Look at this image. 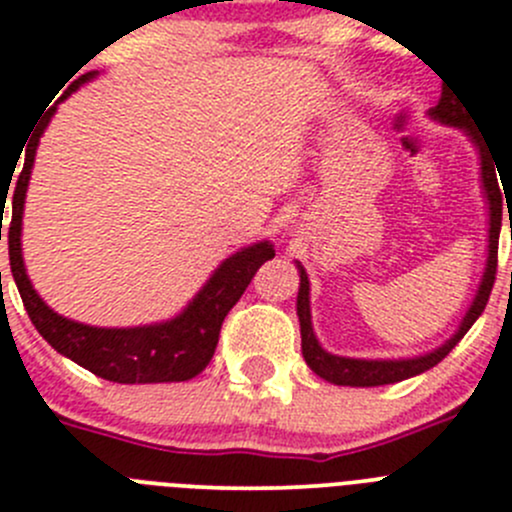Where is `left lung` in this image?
Segmentation results:
<instances>
[{
  "mask_svg": "<svg viewBox=\"0 0 512 512\" xmlns=\"http://www.w3.org/2000/svg\"><path fill=\"white\" fill-rule=\"evenodd\" d=\"M435 119L445 124H455V127H463L473 142L480 150V160H483V187L485 195H488L490 205V250H488V267H485L483 282H480V290L475 295L473 305L465 312L463 325L460 330L445 342L443 347H438L435 352L423 357H413V360H352V357H337L330 355L320 347L315 332H312L310 322V282H307L305 270L300 267V292H297V317H300V335H302V355H305V362L312 367V372H317L320 377H325L327 382H335V385H350V388H375V385H390V382L408 380V377L420 375V372L430 370V367L438 365L460 340H463L465 332L473 327V322L478 320L480 312L488 305L490 290L495 285V272H498V240H500V222H503V195L505 187H500L503 177L495 172V155L490 157L488 142L483 140V135L478 132L473 122H470V112L463 104V99H458V94L448 92L443 87V97L440 102L430 109ZM508 202V197H505Z\"/></svg>",
  "mask_w": 512,
  "mask_h": 512,
  "instance_id": "left-lung-1",
  "label": "left lung"
}]
</instances>
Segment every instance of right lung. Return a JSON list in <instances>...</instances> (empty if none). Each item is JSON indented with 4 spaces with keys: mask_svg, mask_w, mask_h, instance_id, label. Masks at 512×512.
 I'll return each mask as SVG.
<instances>
[{
    "mask_svg": "<svg viewBox=\"0 0 512 512\" xmlns=\"http://www.w3.org/2000/svg\"><path fill=\"white\" fill-rule=\"evenodd\" d=\"M89 77H92V72L82 74L77 82H72L67 94L74 92L79 84L87 82ZM52 112L44 117V122L37 127V135L32 137L27 147L24 167L17 177V185H14L12 220H9L7 232L9 265H12L14 282H17V290L22 295L29 320L54 350L62 352L64 357L74 360L77 365L87 367L97 377H104V380L135 385V382H182L200 375L207 362L212 360V355H215L227 312L240 300L255 272L267 260L275 257V250H272L270 242H257V245L232 255L230 260L217 267L210 282L202 287L200 295L190 302V307L180 317L170 322H160V325L122 327V330H117V327H89L57 315L34 292L32 282L24 272L22 242H19V237H22L24 195H27L29 175H32L34 152H37L39 135L47 127ZM2 202H7L4 195Z\"/></svg>",
    "mask_w": 512,
    "mask_h": 512,
    "instance_id": "right-lung-1",
    "label": "right lung"
}]
</instances>
